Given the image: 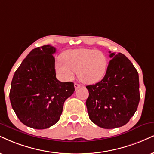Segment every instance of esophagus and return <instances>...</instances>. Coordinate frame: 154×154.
Returning <instances> with one entry per match:
<instances>
[{"mask_svg": "<svg viewBox=\"0 0 154 154\" xmlns=\"http://www.w3.org/2000/svg\"><path fill=\"white\" fill-rule=\"evenodd\" d=\"M74 87H75V90H77L78 88H80V87H81V85H80V84H79V83H74Z\"/></svg>", "mask_w": 154, "mask_h": 154, "instance_id": "1", "label": "esophagus"}]
</instances>
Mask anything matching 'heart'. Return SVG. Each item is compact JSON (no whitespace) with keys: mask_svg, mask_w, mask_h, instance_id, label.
<instances>
[{"mask_svg":"<svg viewBox=\"0 0 154 154\" xmlns=\"http://www.w3.org/2000/svg\"><path fill=\"white\" fill-rule=\"evenodd\" d=\"M108 66L106 55L96 49H75L64 53L56 60V70L63 79L69 80L77 71L82 82L94 83L103 79Z\"/></svg>","mask_w":154,"mask_h":154,"instance_id":"b5f03b06","label":"heart"}]
</instances>
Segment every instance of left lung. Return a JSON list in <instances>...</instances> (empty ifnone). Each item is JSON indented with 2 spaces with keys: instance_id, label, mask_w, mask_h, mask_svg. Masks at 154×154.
I'll return each mask as SVG.
<instances>
[{
  "instance_id": "obj_1",
  "label": "left lung",
  "mask_w": 154,
  "mask_h": 154,
  "mask_svg": "<svg viewBox=\"0 0 154 154\" xmlns=\"http://www.w3.org/2000/svg\"><path fill=\"white\" fill-rule=\"evenodd\" d=\"M109 53L111 60L105 76L96 84L86 86L89 119L106 129L126 124L140 100L139 79L135 67L121 53Z\"/></svg>"
}]
</instances>
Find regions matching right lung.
<instances>
[{
	"instance_id": "obj_1",
	"label": "right lung",
	"mask_w": 154,
	"mask_h": 154,
	"mask_svg": "<svg viewBox=\"0 0 154 154\" xmlns=\"http://www.w3.org/2000/svg\"><path fill=\"white\" fill-rule=\"evenodd\" d=\"M56 48L51 45L32 50L15 72L9 97L11 106L24 125L45 129L60 119L65 100L73 94V82L56 77Z\"/></svg>"
}]
</instances>
